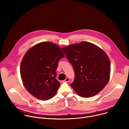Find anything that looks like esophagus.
Returning <instances> with one entry per match:
<instances>
[{"instance_id":"esophagus-1","label":"esophagus","mask_w":129,"mask_h":129,"mask_svg":"<svg viewBox=\"0 0 129 129\" xmlns=\"http://www.w3.org/2000/svg\"><path fill=\"white\" fill-rule=\"evenodd\" d=\"M69 81V78H66V79H65V80L64 81V82H68Z\"/></svg>"}]
</instances>
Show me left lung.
Here are the masks:
<instances>
[{
	"label": "left lung",
	"instance_id": "8db88e82",
	"mask_svg": "<svg viewBox=\"0 0 129 129\" xmlns=\"http://www.w3.org/2000/svg\"><path fill=\"white\" fill-rule=\"evenodd\" d=\"M62 50L74 70L75 78L70 85L76 92L86 98L99 93L108 84L111 70L105 52L84 41L64 47Z\"/></svg>",
	"mask_w": 129,
	"mask_h": 129
}]
</instances>
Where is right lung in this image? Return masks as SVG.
<instances>
[{"label": "right lung", "mask_w": 129, "mask_h": 129, "mask_svg": "<svg viewBox=\"0 0 129 129\" xmlns=\"http://www.w3.org/2000/svg\"><path fill=\"white\" fill-rule=\"evenodd\" d=\"M64 56L61 49L49 42L38 43L27 51L20 70L23 85L30 94L42 101L55 95L61 85L56 79V71Z\"/></svg>", "instance_id": "obj_1"}]
</instances>
